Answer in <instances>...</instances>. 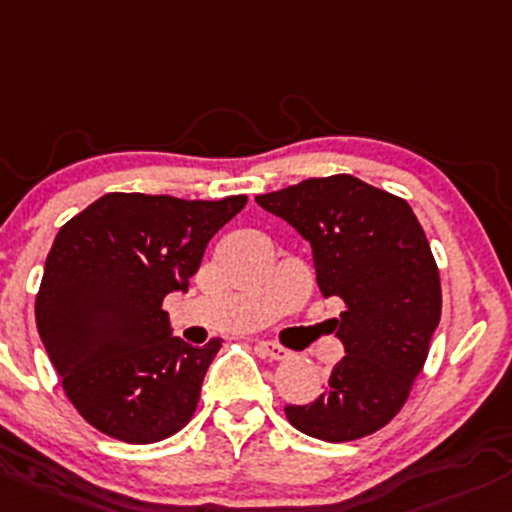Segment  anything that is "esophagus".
<instances>
[{
  "label": "esophagus",
  "mask_w": 512,
  "mask_h": 512,
  "mask_svg": "<svg viewBox=\"0 0 512 512\" xmlns=\"http://www.w3.org/2000/svg\"><path fill=\"white\" fill-rule=\"evenodd\" d=\"M260 351H262V355H267L270 360H284L289 355L287 348H282L279 343H272V341H262Z\"/></svg>",
  "instance_id": "34e87169"
}]
</instances>
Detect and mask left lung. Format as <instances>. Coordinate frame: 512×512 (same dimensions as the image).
I'll list each match as a JSON object with an SVG mask.
<instances>
[{
    "instance_id": "obj_1",
    "label": "left lung",
    "mask_w": 512,
    "mask_h": 512,
    "mask_svg": "<svg viewBox=\"0 0 512 512\" xmlns=\"http://www.w3.org/2000/svg\"><path fill=\"white\" fill-rule=\"evenodd\" d=\"M255 201L309 242L321 294L346 304L333 319L346 355L326 392L284 407L287 419L333 444L378 432L405 405L441 316L439 270L417 215L351 174L306 179Z\"/></svg>"
}]
</instances>
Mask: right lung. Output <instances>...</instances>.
<instances>
[{"instance_id": "obj_1", "label": "right lung", "mask_w": 512, "mask_h": 512, "mask_svg": "<svg viewBox=\"0 0 512 512\" xmlns=\"http://www.w3.org/2000/svg\"><path fill=\"white\" fill-rule=\"evenodd\" d=\"M245 203L105 193L58 230L36 326L68 400L102 434L154 444L193 417L223 341L188 346L161 301L186 292L208 240Z\"/></svg>"}]
</instances>
